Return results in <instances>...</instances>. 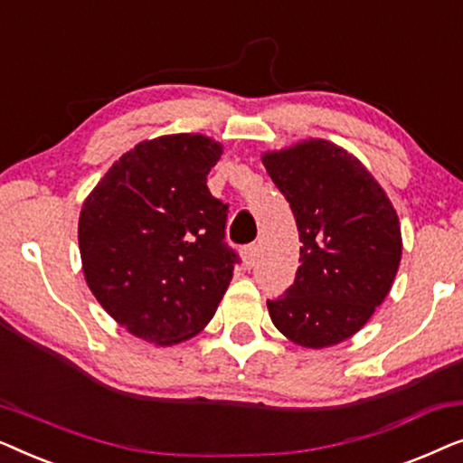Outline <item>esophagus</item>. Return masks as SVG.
<instances>
[{"label":"esophagus","instance_id":"obj_1","mask_svg":"<svg viewBox=\"0 0 463 463\" xmlns=\"http://www.w3.org/2000/svg\"><path fill=\"white\" fill-rule=\"evenodd\" d=\"M257 244H249L242 249V263L246 268H252L255 265V259H257Z\"/></svg>","mask_w":463,"mask_h":463}]
</instances>
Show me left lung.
<instances>
[{
  "label": "left lung",
  "mask_w": 463,
  "mask_h": 463,
  "mask_svg": "<svg viewBox=\"0 0 463 463\" xmlns=\"http://www.w3.org/2000/svg\"><path fill=\"white\" fill-rule=\"evenodd\" d=\"M261 160L303 244L293 287L268 301L271 322L297 345L341 344L390 293L402 255L398 214L363 162L325 138Z\"/></svg>",
  "instance_id": "8db88e82"
}]
</instances>
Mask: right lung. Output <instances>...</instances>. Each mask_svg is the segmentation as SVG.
Returning a JSON list of instances; mask_svg holds the SVG:
<instances>
[{"label": "right lung", "instance_id": "obj_1", "mask_svg": "<svg viewBox=\"0 0 463 463\" xmlns=\"http://www.w3.org/2000/svg\"><path fill=\"white\" fill-rule=\"evenodd\" d=\"M221 154L204 135L143 141L81 206L88 287L119 326L149 344L173 345L200 333L240 261L225 242L227 204L206 185Z\"/></svg>", "mask_w": 463, "mask_h": 463}]
</instances>
